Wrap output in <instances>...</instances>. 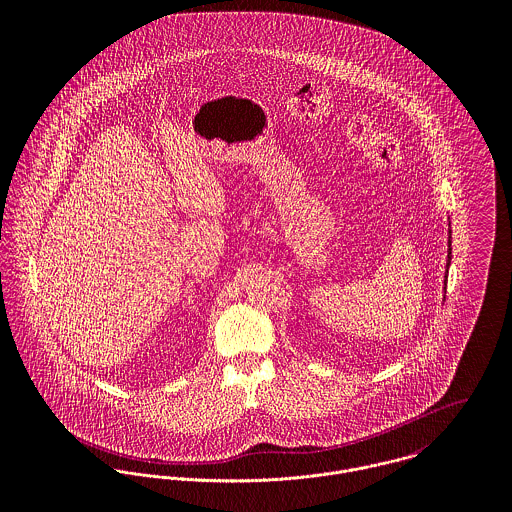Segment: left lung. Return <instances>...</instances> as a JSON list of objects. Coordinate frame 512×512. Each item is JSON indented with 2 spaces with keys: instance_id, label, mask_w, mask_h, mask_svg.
Listing matches in <instances>:
<instances>
[{
  "instance_id": "obj_1",
  "label": "left lung",
  "mask_w": 512,
  "mask_h": 512,
  "mask_svg": "<svg viewBox=\"0 0 512 512\" xmlns=\"http://www.w3.org/2000/svg\"><path fill=\"white\" fill-rule=\"evenodd\" d=\"M447 266L451 264V228H449V240H447ZM443 284H447V274H445V280H443Z\"/></svg>"
}]
</instances>
